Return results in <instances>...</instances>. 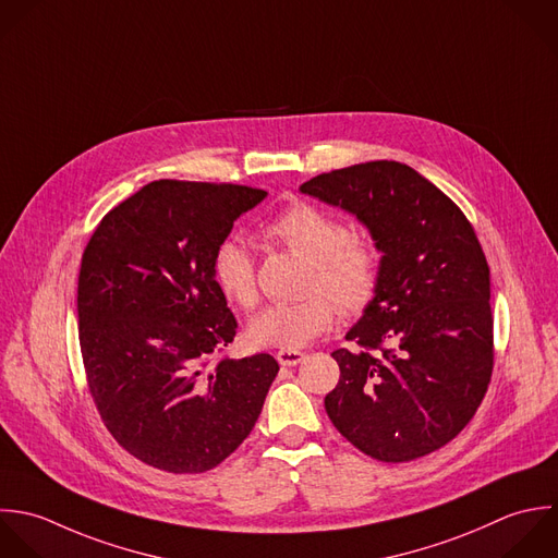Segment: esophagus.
I'll use <instances>...</instances> for the list:
<instances>
[{"label": "esophagus", "mask_w": 558, "mask_h": 558, "mask_svg": "<svg viewBox=\"0 0 558 558\" xmlns=\"http://www.w3.org/2000/svg\"><path fill=\"white\" fill-rule=\"evenodd\" d=\"M304 352H300V350H280L278 354H276V359H278V363L280 365H284V367H295V365H300L302 361H304Z\"/></svg>", "instance_id": "34e87169"}]
</instances>
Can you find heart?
<instances>
[{"label": "heart", "mask_w": 558, "mask_h": 558, "mask_svg": "<svg viewBox=\"0 0 558 558\" xmlns=\"http://www.w3.org/2000/svg\"><path fill=\"white\" fill-rule=\"evenodd\" d=\"M260 236L308 260V295L260 311L247 328L252 345L302 348L332 326L337 311L356 315L372 304L380 282V247L372 234L348 230L343 219L317 204L293 202L260 228ZM210 271L228 302L245 311L256 306V265L243 241H221Z\"/></svg>", "instance_id": "1"}]
</instances>
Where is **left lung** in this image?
I'll return each instance as SVG.
<instances>
[{
    "mask_svg": "<svg viewBox=\"0 0 558 558\" xmlns=\"http://www.w3.org/2000/svg\"><path fill=\"white\" fill-rule=\"evenodd\" d=\"M354 213L376 239L380 282L352 350L332 352L335 428L383 463L450 444L478 411L494 372L489 265L465 213L409 165L372 160L300 186Z\"/></svg>",
    "mask_w": 558,
    "mask_h": 558,
    "instance_id": "1",
    "label": "left lung"
}]
</instances>
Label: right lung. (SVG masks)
Listing matches in <instances>:
<instances>
[{
	"label": "right lung",
	"instance_id": "add662e5",
	"mask_svg": "<svg viewBox=\"0 0 558 558\" xmlns=\"http://www.w3.org/2000/svg\"><path fill=\"white\" fill-rule=\"evenodd\" d=\"M267 191L156 180L117 204L77 276L86 389L112 439L141 463L202 474L252 433L278 376L269 354L223 350L236 319L210 271L236 217Z\"/></svg>",
	"mask_w": 558,
	"mask_h": 558
}]
</instances>
